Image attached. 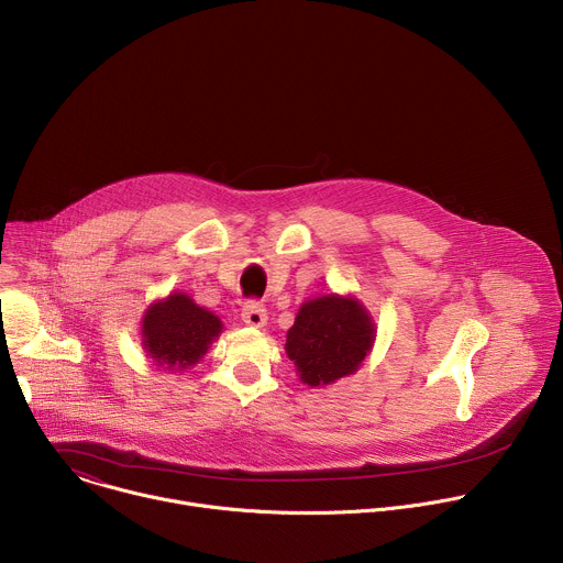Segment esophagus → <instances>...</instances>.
Masks as SVG:
<instances>
[{"mask_svg": "<svg viewBox=\"0 0 563 563\" xmlns=\"http://www.w3.org/2000/svg\"><path fill=\"white\" fill-rule=\"evenodd\" d=\"M243 323L250 328H265L267 323V311L258 302H247L243 307Z\"/></svg>", "mask_w": 563, "mask_h": 563, "instance_id": "1", "label": "esophagus"}]
</instances>
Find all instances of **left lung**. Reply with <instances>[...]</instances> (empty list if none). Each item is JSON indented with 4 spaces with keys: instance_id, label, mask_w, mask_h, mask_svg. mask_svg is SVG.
<instances>
[{
    "instance_id": "8db88e82",
    "label": "left lung",
    "mask_w": 563,
    "mask_h": 563,
    "mask_svg": "<svg viewBox=\"0 0 563 563\" xmlns=\"http://www.w3.org/2000/svg\"><path fill=\"white\" fill-rule=\"evenodd\" d=\"M376 341L372 313L354 296L328 294L305 300L287 332L285 352L300 383L325 387L354 374Z\"/></svg>"
}]
</instances>
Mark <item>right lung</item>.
I'll list each match as a JSON object with an SVG mask.
<instances>
[{"instance_id":"obj_1","label":"right lung","mask_w":563,"mask_h":563,"mask_svg":"<svg viewBox=\"0 0 563 563\" xmlns=\"http://www.w3.org/2000/svg\"><path fill=\"white\" fill-rule=\"evenodd\" d=\"M220 332L222 320L185 291L153 300L140 320L142 350L153 365L169 372H185L200 363Z\"/></svg>"}]
</instances>
